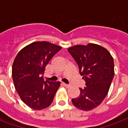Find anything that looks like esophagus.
<instances>
[{"instance_id":"34e87169","label":"esophagus","mask_w":128,"mask_h":128,"mask_svg":"<svg viewBox=\"0 0 128 128\" xmlns=\"http://www.w3.org/2000/svg\"><path fill=\"white\" fill-rule=\"evenodd\" d=\"M63 86H64V87H66V88H70V85H68V84H63Z\"/></svg>"}]
</instances>
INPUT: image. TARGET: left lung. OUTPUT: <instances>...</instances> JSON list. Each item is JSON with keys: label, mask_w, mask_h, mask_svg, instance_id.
Listing matches in <instances>:
<instances>
[{"label": "left lung", "mask_w": 128, "mask_h": 128, "mask_svg": "<svg viewBox=\"0 0 128 128\" xmlns=\"http://www.w3.org/2000/svg\"><path fill=\"white\" fill-rule=\"evenodd\" d=\"M68 50L78 63L86 86L80 88V96L72 99V104L84 111L93 110L109 91L114 75L112 56L106 48L92 43L75 45Z\"/></svg>", "instance_id": "obj_1"}]
</instances>
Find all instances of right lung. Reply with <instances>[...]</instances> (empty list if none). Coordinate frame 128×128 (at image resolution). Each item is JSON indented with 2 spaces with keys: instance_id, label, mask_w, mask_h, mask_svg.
Instances as JSON below:
<instances>
[{
  "instance_id": "add662e5",
  "label": "right lung",
  "mask_w": 128,
  "mask_h": 128,
  "mask_svg": "<svg viewBox=\"0 0 128 128\" xmlns=\"http://www.w3.org/2000/svg\"><path fill=\"white\" fill-rule=\"evenodd\" d=\"M62 46L43 41L32 42L22 48L12 65V78L21 100L36 110L48 108L60 86V82L43 80L45 67Z\"/></svg>"
}]
</instances>
